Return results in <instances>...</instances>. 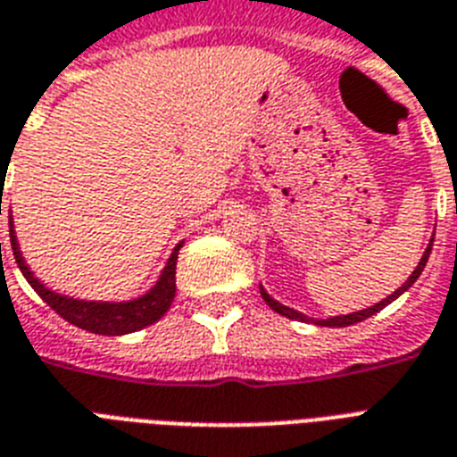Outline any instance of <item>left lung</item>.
I'll list each match as a JSON object with an SVG mask.
<instances>
[{
  "instance_id": "1",
  "label": "left lung",
  "mask_w": 457,
  "mask_h": 457,
  "mask_svg": "<svg viewBox=\"0 0 457 457\" xmlns=\"http://www.w3.org/2000/svg\"><path fill=\"white\" fill-rule=\"evenodd\" d=\"M429 251H432V241H429V246L425 248V255H422V261L418 262V267H415V272L411 274L409 279H406V284H403V287L396 288V291L392 293V295H387V298L380 300V303H376V305L369 307V310H361V312H354V314H345V317L324 319V321H319V324H321V326H352V324H359V321H363V319L373 317V314H376V312H380V310H383V307H387L389 303H392V300L399 298V295H402V293L406 291V288L413 287L415 279H418V277H420L422 270H425V262H428V258H429ZM261 295H262V300H265L267 305L272 307L274 312L284 314V317H288V319H295V321H310V319H307L305 314L295 312V310H291V307L281 305V303H277V300H274V298H270V295H267V293L262 291V287H261Z\"/></svg>"
}]
</instances>
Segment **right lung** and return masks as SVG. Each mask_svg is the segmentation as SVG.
Wrapping results in <instances>:
<instances>
[{"label":"right lung","mask_w":457,"mask_h":457,"mask_svg":"<svg viewBox=\"0 0 457 457\" xmlns=\"http://www.w3.org/2000/svg\"><path fill=\"white\" fill-rule=\"evenodd\" d=\"M9 232L11 248H13L16 262L18 267H21V272H23L25 279L29 281V287L39 293V298H42L55 314H61L65 321L79 326L84 331L98 333V336H124V333L140 331L145 326L154 324V321H159V319L164 317L166 310H169L170 303H173V295H176L178 251H180L183 244H178V246L173 248V253H170L169 262H166L164 272L159 277L157 287L145 293L143 298L129 300V303H84V300H72L65 298V295H58V293L48 291L46 287H42V284L35 279V274L29 272L28 265H25L23 255L18 251V241L16 237H13V228H11V225Z\"/></svg>","instance_id":"obj_1"}]
</instances>
